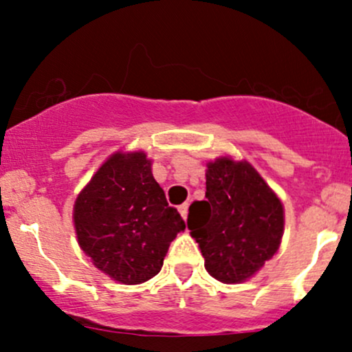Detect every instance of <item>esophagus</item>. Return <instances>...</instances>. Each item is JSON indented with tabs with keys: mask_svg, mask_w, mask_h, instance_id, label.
I'll list each match as a JSON object with an SVG mask.
<instances>
[{
	"mask_svg": "<svg viewBox=\"0 0 352 352\" xmlns=\"http://www.w3.org/2000/svg\"><path fill=\"white\" fill-rule=\"evenodd\" d=\"M179 212L182 214L184 219H187V212H189V204L187 202H184V204L179 206Z\"/></svg>",
	"mask_w": 352,
	"mask_h": 352,
	"instance_id": "esophagus-1",
	"label": "esophagus"
}]
</instances>
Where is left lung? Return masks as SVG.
<instances>
[{
	"mask_svg": "<svg viewBox=\"0 0 352 352\" xmlns=\"http://www.w3.org/2000/svg\"><path fill=\"white\" fill-rule=\"evenodd\" d=\"M187 226L204 267L225 285L242 283L272 258L285 212L278 196L247 162L218 158L206 172V201H194Z\"/></svg>",
	"mask_w": 352,
	"mask_h": 352,
	"instance_id": "left-lung-1",
	"label": "left lung"
}]
</instances>
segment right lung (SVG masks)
<instances>
[{
  "label": "right lung",
  "instance_id": "1",
  "mask_svg": "<svg viewBox=\"0 0 352 352\" xmlns=\"http://www.w3.org/2000/svg\"><path fill=\"white\" fill-rule=\"evenodd\" d=\"M73 218L95 267L124 285L158 274L170 242L186 230L143 151L110 156L80 192Z\"/></svg>",
  "mask_w": 352,
  "mask_h": 352
}]
</instances>
